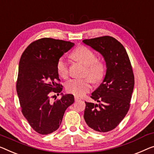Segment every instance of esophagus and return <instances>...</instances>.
<instances>
[{"label": "esophagus", "mask_w": 154, "mask_h": 154, "mask_svg": "<svg viewBox=\"0 0 154 154\" xmlns=\"http://www.w3.org/2000/svg\"><path fill=\"white\" fill-rule=\"evenodd\" d=\"M81 100V99H80V97H79L77 95H75V101H77V100Z\"/></svg>", "instance_id": "esophagus-1"}]
</instances>
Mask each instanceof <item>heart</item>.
<instances>
[{
  "label": "heart",
  "instance_id": "heart-1",
  "mask_svg": "<svg viewBox=\"0 0 154 154\" xmlns=\"http://www.w3.org/2000/svg\"><path fill=\"white\" fill-rule=\"evenodd\" d=\"M72 57L75 60L86 66V74H88L93 81L97 82L102 79L104 72V66L101 61L97 60L96 55L91 50L85 46L79 47L72 52ZM57 69L61 77H67L68 66L63 57H61L57 61ZM91 88V80L88 78L72 79L66 85V88L68 92L79 96L84 95L90 91Z\"/></svg>",
  "mask_w": 154,
  "mask_h": 154
}]
</instances>
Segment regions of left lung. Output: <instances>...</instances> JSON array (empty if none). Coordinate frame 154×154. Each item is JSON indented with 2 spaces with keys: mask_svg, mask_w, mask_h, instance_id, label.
Returning a JSON list of instances; mask_svg holds the SVG:
<instances>
[{
  "mask_svg": "<svg viewBox=\"0 0 154 154\" xmlns=\"http://www.w3.org/2000/svg\"><path fill=\"white\" fill-rule=\"evenodd\" d=\"M100 52L106 62L104 80L91 94L97 102L86 103L84 118L87 125L98 132L114 129L129 109L134 75L125 48L116 38L104 36L83 41Z\"/></svg>",
  "mask_w": 154,
  "mask_h": 154,
  "instance_id": "left-lung-1",
  "label": "left lung"
}]
</instances>
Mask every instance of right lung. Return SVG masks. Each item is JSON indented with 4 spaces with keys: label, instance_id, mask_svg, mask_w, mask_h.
Wrapping results in <instances>:
<instances>
[{
    "label": "right lung",
    "instance_id": "obj_1",
    "mask_svg": "<svg viewBox=\"0 0 154 154\" xmlns=\"http://www.w3.org/2000/svg\"><path fill=\"white\" fill-rule=\"evenodd\" d=\"M74 45L43 38L30 43L20 57L17 91L22 113L31 127L41 135L58 129L66 110L74 103V95H63V86L56 82L59 81L57 61ZM52 93H60L62 98L52 103Z\"/></svg>",
    "mask_w": 154,
    "mask_h": 154
}]
</instances>
